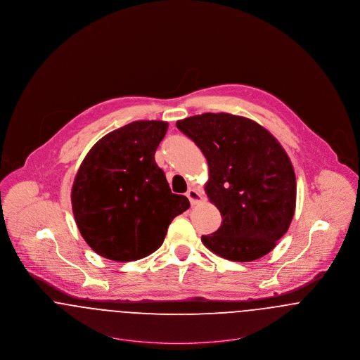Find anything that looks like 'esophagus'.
I'll use <instances>...</instances> for the list:
<instances>
[{
	"instance_id": "1",
	"label": "esophagus",
	"mask_w": 360,
	"mask_h": 360,
	"mask_svg": "<svg viewBox=\"0 0 360 360\" xmlns=\"http://www.w3.org/2000/svg\"><path fill=\"white\" fill-rule=\"evenodd\" d=\"M186 195H188V198L191 200V205H194V204H198L200 201H201V193L197 191L195 188H191L188 193H186Z\"/></svg>"
}]
</instances>
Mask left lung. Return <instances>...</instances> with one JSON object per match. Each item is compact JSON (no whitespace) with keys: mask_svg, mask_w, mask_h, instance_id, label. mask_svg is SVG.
Here are the masks:
<instances>
[{"mask_svg":"<svg viewBox=\"0 0 360 360\" xmlns=\"http://www.w3.org/2000/svg\"><path fill=\"white\" fill-rule=\"evenodd\" d=\"M204 153L205 191L221 213L216 233L201 240L226 259L250 262L275 249L288 231L296 204V178L285 150L249 118L205 112L176 122Z\"/></svg>","mask_w":360,"mask_h":360,"instance_id":"left-lung-1","label":"left lung"}]
</instances>
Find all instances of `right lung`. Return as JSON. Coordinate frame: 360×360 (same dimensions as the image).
I'll use <instances>...</instances> for the list:
<instances>
[{"mask_svg":"<svg viewBox=\"0 0 360 360\" xmlns=\"http://www.w3.org/2000/svg\"><path fill=\"white\" fill-rule=\"evenodd\" d=\"M163 121H134L102 137L76 174L72 210L95 253L118 262L158 250L172 219L191 207L171 193L155 152L166 136Z\"/></svg>","mask_w":360,"mask_h":360,"instance_id":"add662e5","label":"right lung"}]
</instances>
